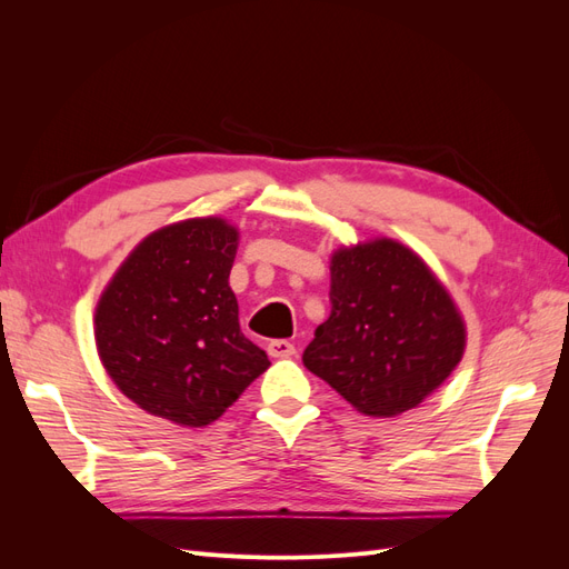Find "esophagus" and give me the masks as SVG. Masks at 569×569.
Listing matches in <instances>:
<instances>
[{"instance_id": "34e87169", "label": "esophagus", "mask_w": 569, "mask_h": 569, "mask_svg": "<svg viewBox=\"0 0 569 569\" xmlns=\"http://www.w3.org/2000/svg\"><path fill=\"white\" fill-rule=\"evenodd\" d=\"M268 353L270 358H289V356H297V347L287 339H272L268 343Z\"/></svg>"}]
</instances>
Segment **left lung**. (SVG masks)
I'll use <instances>...</instances> for the list:
<instances>
[{
    "label": "left lung",
    "instance_id": "left-lung-1",
    "mask_svg": "<svg viewBox=\"0 0 569 569\" xmlns=\"http://www.w3.org/2000/svg\"><path fill=\"white\" fill-rule=\"evenodd\" d=\"M330 301L303 366L363 416L418 408L465 353L468 330L449 289L396 239L332 251Z\"/></svg>",
    "mask_w": 569,
    "mask_h": 569
}]
</instances>
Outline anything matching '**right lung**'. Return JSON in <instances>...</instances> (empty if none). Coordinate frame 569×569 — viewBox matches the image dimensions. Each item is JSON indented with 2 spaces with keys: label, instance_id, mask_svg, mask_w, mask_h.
Masks as SVG:
<instances>
[{
  "label": "right lung",
  "instance_id": "add662e5",
  "mask_svg": "<svg viewBox=\"0 0 569 569\" xmlns=\"http://www.w3.org/2000/svg\"><path fill=\"white\" fill-rule=\"evenodd\" d=\"M237 244L226 218L173 222L147 234L101 291L99 360L149 416L206 427L268 370L266 351L239 330Z\"/></svg>",
  "mask_w": 569,
  "mask_h": 569
}]
</instances>
